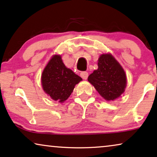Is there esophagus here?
I'll use <instances>...</instances> for the list:
<instances>
[{
	"instance_id": "34e87169",
	"label": "esophagus",
	"mask_w": 157,
	"mask_h": 157,
	"mask_svg": "<svg viewBox=\"0 0 157 157\" xmlns=\"http://www.w3.org/2000/svg\"><path fill=\"white\" fill-rule=\"evenodd\" d=\"M80 76L83 79H84V80H86V79L88 78V76H89V74H88V73L86 72V71L81 72Z\"/></svg>"
}]
</instances>
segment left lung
<instances>
[{
  "label": "left lung",
  "mask_w": 157,
  "mask_h": 157,
  "mask_svg": "<svg viewBox=\"0 0 157 157\" xmlns=\"http://www.w3.org/2000/svg\"><path fill=\"white\" fill-rule=\"evenodd\" d=\"M88 81L106 101L119 98L126 86L125 71L110 53L100 56L98 69L89 75Z\"/></svg>",
  "instance_id": "8db88e82"
}]
</instances>
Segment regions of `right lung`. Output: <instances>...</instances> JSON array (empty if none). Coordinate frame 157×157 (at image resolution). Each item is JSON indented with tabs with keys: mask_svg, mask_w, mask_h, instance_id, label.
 I'll return each mask as SVG.
<instances>
[{
	"mask_svg": "<svg viewBox=\"0 0 157 157\" xmlns=\"http://www.w3.org/2000/svg\"><path fill=\"white\" fill-rule=\"evenodd\" d=\"M82 78L66 67L60 55H54L45 67L41 75L45 93L54 101L63 103L69 97L77 83Z\"/></svg>",
	"mask_w": 157,
	"mask_h": 157,
	"instance_id": "right-lung-1",
	"label": "right lung"
}]
</instances>
